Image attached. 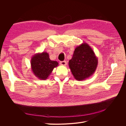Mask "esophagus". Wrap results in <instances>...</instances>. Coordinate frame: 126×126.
<instances>
[{
	"instance_id": "obj_1",
	"label": "esophagus",
	"mask_w": 126,
	"mask_h": 126,
	"mask_svg": "<svg viewBox=\"0 0 126 126\" xmlns=\"http://www.w3.org/2000/svg\"><path fill=\"white\" fill-rule=\"evenodd\" d=\"M60 64L62 66H66L67 64V62L66 61H62V62H60Z\"/></svg>"
}]
</instances>
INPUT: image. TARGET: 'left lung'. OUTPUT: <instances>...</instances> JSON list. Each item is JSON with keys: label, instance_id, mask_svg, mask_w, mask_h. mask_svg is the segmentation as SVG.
<instances>
[{"label": "left lung", "instance_id": "left-lung-1", "mask_svg": "<svg viewBox=\"0 0 126 126\" xmlns=\"http://www.w3.org/2000/svg\"><path fill=\"white\" fill-rule=\"evenodd\" d=\"M98 58L86 43L76 47L73 56L69 61L71 73L77 80H83L92 76L98 66Z\"/></svg>", "mask_w": 126, "mask_h": 126}]
</instances>
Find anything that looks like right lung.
<instances>
[{
    "instance_id": "obj_1",
    "label": "right lung",
    "mask_w": 126,
    "mask_h": 126,
    "mask_svg": "<svg viewBox=\"0 0 126 126\" xmlns=\"http://www.w3.org/2000/svg\"><path fill=\"white\" fill-rule=\"evenodd\" d=\"M31 68L33 74L40 80L47 79L54 68L58 66L56 61L51 60L47 52L37 53L31 59Z\"/></svg>"
}]
</instances>
